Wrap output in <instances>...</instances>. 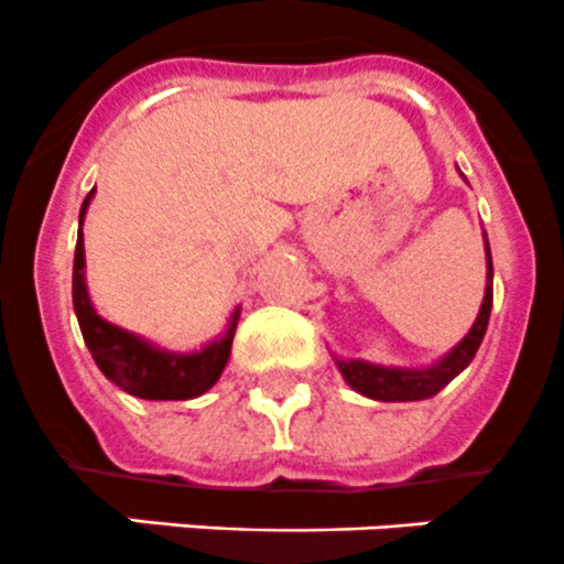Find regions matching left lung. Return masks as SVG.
I'll list each match as a JSON object with an SVG mask.
<instances>
[{
    "label": "left lung",
    "mask_w": 564,
    "mask_h": 564,
    "mask_svg": "<svg viewBox=\"0 0 564 564\" xmlns=\"http://www.w3.org/2000/svg\"><path fill=\"white\" fill-rule=\"evenodd\" d=\"M485 260H488V274H485V295L479 315L469 334L447 356H442L436 365L422 367V370H414V367H383L365 359H339V356H334V365L343 372L345 383L359 394H365V398L383 400V403L427 400L442 392L455 376H460L471 365L474 354H477L479 343L485 337V328H488L490 306H494V260H490L488 238H485Z\"/></svg>",
    "instance_id": "left-lung-1"
}]
</instances>
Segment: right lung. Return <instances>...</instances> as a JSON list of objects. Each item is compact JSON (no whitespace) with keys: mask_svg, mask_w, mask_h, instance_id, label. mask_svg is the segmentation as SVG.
Wrapping results in <instances>:
<instances>
[{"mask_svg":"<svg viewBox=\"0 0 564 564\" xmlns=\"http://www.w3.org/2000/svg\"><path fill=\"white\" fill-rule=\"evenodd\" d=\"M95 188L85 197L79 210V238H76V254H74V310L79 317L82 337H85L87 348H90L98 370L109 378L111 383L122 389V392L133 394L142 400H192L208 392L216 381H219L221 370L230 359L232 337H236L238 317H241V306L230 315L227 332L219 339H210L199 350L192 354H177V350H164L159 345L148 343L139 334L126 332V328L115 326L106 317L95 312L90 293H87L85 282V236H82V225H85V214L90 208Z\"/></svg>","mask_w":564,"mask_h":564,"instance_id":"add662e5","label":"right lung"}]
</instances>
